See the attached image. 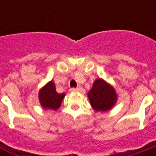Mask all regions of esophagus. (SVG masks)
Wrapping results in <instances>:
<instances>
[{"mask_svg": "<svg viewBox=\"0 0 156 156\" xmlns=\"http://www.w3.org/2000/svg\"><path fill=\"white\" fill-rule=\"evenodd\" d=\"M69 90H70V92H78L80 90V87H76V88L73 87V88H70Z\"/></svg>", "mask_w": 156, "mask_h": 156, "instance_id": "34e87169", "label": "esophagus"}]
</instances>
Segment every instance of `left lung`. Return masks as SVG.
<instances>
[{
  "label": "left lung",
  "instance_id": "1",
  "mask_svg": "<svg viewBox=\"0 0 156 156\" xmlns=\"http://www.w3.org/2000/svg\"><path fill=\"white\" fill-rule=\"evenodd\" d=\"M87 97L94 110L107 112L116 104L118 95L110 83L99 78L94 81L93 87L87 93Z\"/></svg>",
  "mask_w": 156,
  "mask_h": 156
}]
</instances>
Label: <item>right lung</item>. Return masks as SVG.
<instances>
[{
  "label": "right lung",
  "mask_w": 156,
  "mask_h": 156,
  "mask_svg": "<svg viewBox=\"0 0 156 156\" xmlns=\"http://www.w3.org/2000/svg\"><path fill=\"white\" fill-rule=\"evenodd\" d=\"M66 94H59L56 92L54 81H48L39 90V101L41 106L45 109L56 110L62 102Z\"/></svg>",
  "instance_id": "obj_1"
}]
</instances>
